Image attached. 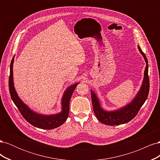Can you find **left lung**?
I'll return each instance as SVG.
<instances>
[{
  "label": "left lung",
  "mask_w": 160,
  "mask_h": 160,
  "mask_svg": "<svg viewBox=\"0 0 160 160\" xmlns=\"http://www.w3.org/2000/svg\"><path fill=\"white\" fill-rule=\"evenodd\" d=\"M138 47L139 51L146 62V67L144 71L143 79L141 88H140L136 95L134 97V98L131 101V102L118 109L113 111L105 110L101 107L99 99L95 92L91 90L92 104H93L95 116L100 122L105 125H118L129 122V121L136 116L139 110L142 107V105L148 98L149 90L148 62L146 55L142 51L141 48L139 45H138Z\"/></svg>",
  "instance_id": "obj_1"
}]
</instances>
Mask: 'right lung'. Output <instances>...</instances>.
Masks as SVG:
<instances>
[{
	"label": "right lung",
	"mask_w": 160,
	"mask_h": 160,
	"mask_svg": "<svg viewBox=\"0 0 160 160\" xmlns=\"http://www.w3.org/2000/svg\"><path fill=\"white\" fill-rule=\"evenodd\" d=\"M14 56L10 65V76H9V91L12 100L22 114V117L33 126L43 129H52L61 126L65 123L69 113V103L71 95L79 83H76L67 88L61 98V111L56 114L45 115L38 113L32 110L25 104L18 95L14 86L13 81V62Z\"/></svg>",
	"instance_id": "right-lung-1"
}]
</instances>
